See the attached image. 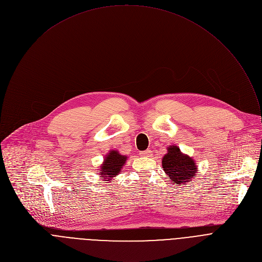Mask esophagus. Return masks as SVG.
<instances>
[{"label": "esophagus", "mask_w": 262, "mask_h": 262, "mask_svg": "<svg viewBox=\"0 0 262 262\" xmlns=\"http://www.w3.org/2000/svg\"><path fill=\"white\" fill-rule=\"evenodd\" d=\"M151 154H152V151L150 150V149H147V150L142 152V156H144V157H150Z\"/></svg>", "instance_id": "obj_1"}]
</instances>
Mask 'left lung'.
<instances>
[{"label": "left lung", "mask_w": 262, "mask_h": 262, "mask_svg": "<svg viewBox=\"0 0 262 262\" xmlns=\"http://www.w3.org/2000/svg\"><path fill=\"white\" fill-rule=\"evenodd\" d=\"M168 152L162 160V165L165 173L170 177L173 184L183 185L192 181V178L197 173L195 161L189 156L183 155L179 147L172 145L168 147Z\"/></svg>", "instance_id": "obj_1"}]
</instances>
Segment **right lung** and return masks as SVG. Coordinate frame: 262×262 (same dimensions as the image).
<instances>
[{
  "label": "right lung",
  "instance_id": "right-lung-1",
  "mask_svg": "<svg viewBox=\"0 0 262 262\" xmlns=\"http://www.w3.org/2000/svg\"><path fill=\"white\" fill-rule=\"evenodd\" d=\"M127 157L120 155L117 150H111L104 158L102 165L100 166L99 176L104 181H110L121 172L123 165L126 162Z\"/></svg>",
  "mask_w": 262,
  "mask_h": 262
}]
</instances>
